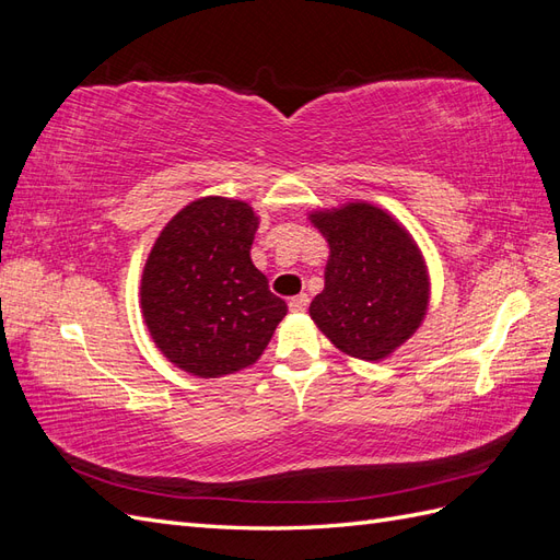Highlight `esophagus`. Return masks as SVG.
I'll return each instance as SVG.
<instances>
[{
	"mask_svg": "<svg viewBox=\"0 0 560 560\" xmlns=\"http://www.w3.org/2000/svg\"><path fill=\"white\" fill-rule=\"evenodd\" d=\"M306 308H308V296L306 294H299V296L290 299V311L292 313H303Z\"/></svg>",
	"mask_w": 560,
	"mask_h": 560,
	"instance_id": "obj_1",
	"label": "esophagus"
}]
</instances>
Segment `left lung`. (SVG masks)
Here are the masks:
<instances>
[{"mask_svg": "<svg viewBox=\"0 0 560 560\" xmlns=\"http://www.w3.org/2000/svg\"><path fill=\"white\" fill-rule=\"evenodd\" d=\"M311 222L329 243L313 322L350 358L385 360L428 313L430 278L418 245L393 214L364 200L317 210Z\"/></svg>", "mask_w": 560, "mask_h": 560, "instance_id": "8db88e82", "label": "left lung"}]
</instances>
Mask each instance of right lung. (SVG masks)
Listing matches in <instances>:
<instances>
[{"label": "right lung", "instance_id": "add662e5", "mask_svg": "<svg viewBox=\"0 0 560 560\" xmlns=\"http://www.w3.org/2000/svg\"><path fill=\"white\" fill-rule=\"evenodd\" d=\"M259 217L245 200L198 198L151 247L142 315L156 348L200 378L235 374L261 358L287 315L249 249Z\"/></svg>", "mask_w": 560, "mask_h": 560}]
</instances>
